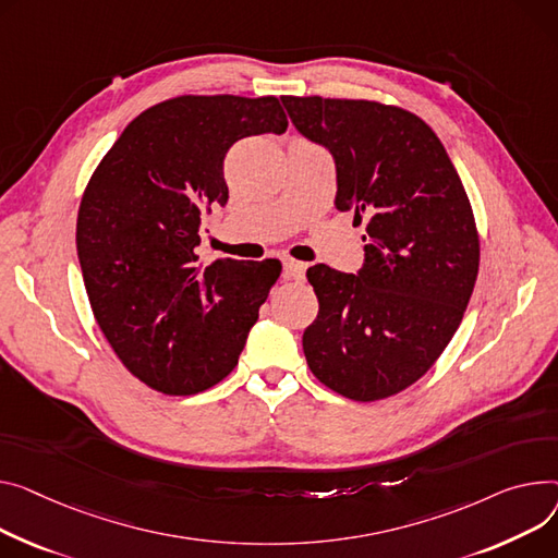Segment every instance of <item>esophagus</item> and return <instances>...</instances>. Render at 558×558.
Instances as JSON below:
<instances>
[{"label": "esophagus", "instance_id": "34e87169", "mask_svg": "<svg viewBox=\"0 0 558 558\" xmlns=\"http://www.w3.org/2000/svg\"><path fill=\"white\" fill-rule=\"evenodd\" d=\"M305 271H307V265L295 263V259H287L284 263V278L289 280H305Z\"/></svg>", "mask_w": 558, "mask_h": 558}]
</instances>
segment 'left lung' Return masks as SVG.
<instances>
[{
    "label": "left lung",
    "mask_w": 558,
    "mask_h": 558,
    "mask_svg": "<svg viewBox=\"0 0 558 558\" xmlns=\"http://www.w3.org/2000/svg\"><path fill=\"white\" fill-rule=\"evenodd\" d=\"M305 138L337 163V206L367 219L363 267L307 269L318 316L303 333L314 377L352 401L397 395L453 339L480 240L456 166L411 111L375 100L282 96Z\"/></svg>",
    "instance_id": "left-lung-1"
}]
</instances>
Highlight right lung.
<instances>
[{"instance_id": "1", "label": "right lung", "mask_w": 558, "mask_h": 558, "mask_svg": "<svg viewBox=\"0 0 558 558\" xmlns=\"http://www.w3.org/2000/svg\"><path fill=\"white\" fill-rule=\"evenodd\" d=\"M284 130L276 96H177L138 114L94 170L76 225L83 280L105 339L145 386L197 395L238 365L282 265H204L202 217L229 202V147Z\"/></svg>"}]
</instances>
